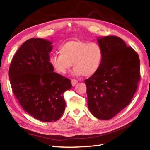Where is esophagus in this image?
Returning a JSON list of instances; mask_svg holds the SVG:
<instances>
[{
  "label": "esophagus",
  "mask_w": 150,
  "mask_h": 150,
  "mask_svg": "<svg viewBox=\"0 0 150 150\" xmlns=\"http://www.w3.org/2000/svg\"><path fill=\"white\" fill-rule=\"evenodd\" d=\"M77 82H78L77 80H76V79H71V84H72L73 86H75L76 84H77Z\"/></svg>",
  "instance_id": "obj_1"
}]
</instances>
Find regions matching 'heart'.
I'll list each match as a JSON object with an SVG mask.
<instances>
[{
	"label": "heart",
	"mask_w": 150,
	"mask_h": 150,
	"mask_svg": "<svg viewBox=\"0 0 150 150\" xmlns=\"http://www.w3.org/2000/svg\"><path fill=\"white\" fill-rule=\"evenodd\" d=\"M59 50L60 54L50 58V64L59 74H65L73 65V75L88 77L97 72L103 62V48L96 42L71 40L64 43Z\"/></svg>",
	"instance_id": "1"
}]
</instances>
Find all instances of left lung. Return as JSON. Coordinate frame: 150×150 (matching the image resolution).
Masks as SVG:
<instances>
[{
    "mask_svg": "<svg viewBox=\"0 0 150 150\" xmlns=\"http://www.w3.org/2000/svg\"><path fill=\"white\" fill-rule=\"evenodd\" d=\"M103 50L97 72L85 80L88 107L100 120H109L126 107L140 80V62L135 50L115 35L98 38Z\"/></svg>",
    "mask_w": 150,
    "mask_h": 150,
    "instance_id": "obj_1",
    "label": "left lung"
}]
</instances>
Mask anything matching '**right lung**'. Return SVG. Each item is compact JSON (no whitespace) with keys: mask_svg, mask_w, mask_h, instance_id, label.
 I'll list each match as a JSON object with an SVG mask.
<instances>
[{"mask_svg":"<svg viewBox=\"0 0 150 150\" xmlns=\"http://www.w3.org/2000/svg\"><path fill=\"white\" fill-rule=\"evenodd\" d=\"M51 44L42 38L26 40L12 58L8 71L20 105L33 117L45 122L61 118L65 108L63 93L72 87L70 79L54 72L50 62Z\"/></svg>","mask_w":150,"mask_h":150,"instance_id":"right-lung-1","label":"right lung"}]
</instances>
